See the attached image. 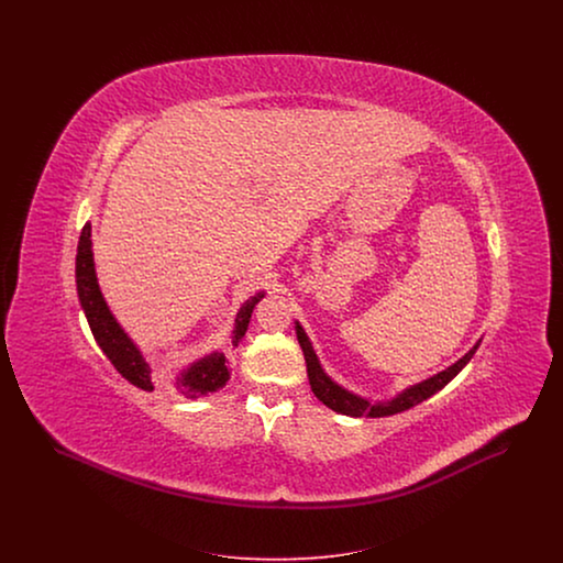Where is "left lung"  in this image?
I'll list each match as a JSON object with an SVG mask.
<instances>
[{
	"label": "left lung",
	"instance_id": "1",
	"mask_svg": "<svg viewBox=\"0 0 563 563\" xmlns=\"http://www.w3.org/2000/svg\"><path fill=\"white\" fill-rule=\"evenodd\" d=\"M295 333H297L299 346L303 350L308 379H310V388H312L314 397L319 401L324 402L329 409H333L338 413H344V416H352V418H361V416H365V418L395 416V413H401V411L418 405V402L427 401L434 393H439L443 386H448L455 375L466 367V363L473 358V354L477 352L479 344H482V340H479L462 358H457L454 365H450L448 369H443L439 374L430 375V377L413 384V386H407L397 397H393L388 401L374 402L365 399V397H361V395L350 393L344 386H340L335 379H331L329 375L324 374L321 361H319V356L314 352L310 338L306 335L303 327L297 321H295Z\"/></svg>",
	"mask_w": 563,
	"mask_h": 563
}]
</instances>
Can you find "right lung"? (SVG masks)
I'll use <instances>...</instances> for the list:
<instances>
[{"mask_svg": "<svg viewBox=\"0 0 563 563\" xmlns=\"http://www.w3.org/2000/svg\"><path fill=\"white\" fill-rule=\"evenodd\" d=\"M90 223L81 228L78 255H76V285L80 297L81 310L97 344L106 352L111 365L126 377L133 386L141 390H154L156 379L152 374L150 363L145 361L141 349L131 340V335L115 321L109 310L108 301L101 294L97 269H95V255H92V239H90ZM264 291L246 299L234 319L232 329V346L236 349L246 333L251 321L253 308L264 297ZM230 379V372L225 365V354L214 350L211 354L194 361L181 374L175 377V388L188 399H198L202 395H211L214 390L223 388Z\"/></svg>", "mask_w": 563, "mask_h": 563, "instance_id": "right-lung-1", "label": "right lung"}]
</instances>
